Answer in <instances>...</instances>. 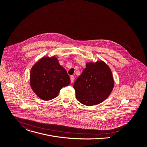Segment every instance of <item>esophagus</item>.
<instances>
[{
  "instance_id": "1",
  "label": "esophagus",
  "mask_w": 147,
  "mask_h": 147,
  "mask_svg": "<svg viewBox=\"0 0 147 147\" xmlns=\"http://www.w3.org/2000/svg\"><path fill=\"white\" fill-rule=\"evenodd\" d=\"M74 80V76H70V80H71V83H73Z\"/></svg>"
}]
</instances>
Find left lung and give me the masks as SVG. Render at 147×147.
<instances>
[{"label":"left lung","mask_w":147,"mask_h":147,"mask_svg":"<svg viewBox=\"0 0 147 147\" xmlns=\"http://www.w3.org/2000/svg\"><path fill=\"white\" fill-rule=\"evenodd\" d=\"M114 86L109 66L102 60L87 62L74 83L76 99L82 104L91 106L103 102L109 97Z\"/></svg>","instance_id":"8db88e82"}]
</instances>
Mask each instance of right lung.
<instances>
[{
	"label": "right lung",
	"instance_id": "right-lung-1",
	"mask_svg": "<svg viewBox=\"0 0 147 147\" xmlns=\"http://www.w3.org/2000/svg\"><path fill=\"white\" fill-rule=\"evenodd\" d=\"M70 83V78L56 56H44L33 66L30 85L40 99L48 101L57 97L60 90Z\"/></svg>",
	"mask_w": 147,
	"mask_h": 147
}]
</instances>
